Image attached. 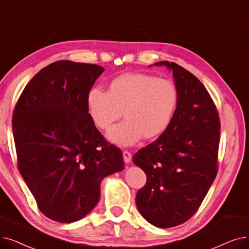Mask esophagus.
Listing matches in <instances>:
<instances>
[{
  "label": "esophagus",
  "mask_w": 249,
  "mask_h": 249,
  "mask_svg": "<svg viewBox=\"0 0 249 249\" xmlns=\"http://www.w3.org/2000/svg\"><path fill=\"white\" fill-rule=\"evenodd\" d=\"M131 158H132V155L129 153V151L125 150L123 151V159H124V161L125 164H129L131 161Z\"/></svg>",
  "instance_id": "34e87169"
}]
</instances>
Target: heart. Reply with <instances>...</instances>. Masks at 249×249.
<instances>
[{
	"label": "heart",
	"instance_id": "1",
	"mask_svg": "<svg viewBox=\"0 0 249 249\" xmlns=\"http://www.w3.org/2000/svg\"><path fill=\"white\" fill-rule=\"evenodd\" d=\"M178 90L168 79L142 73H127L114 78L107 92L92 88L86 95V109L92 123L107 130L122 116L107 138L119 146H131L140 138L151 140L163 134L175 115Z\"/></svg>",
	"mask_w": 249,
	"mask_h": 249
}]
</instances>
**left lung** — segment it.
Wrapping results in <instances>:
<instances>
[{"label": "left lung", "mask_w": 249, "mask_h": 249, "mask_svg": "<svg viewBox=\"0 0 249 249\" xmlns=\"http://www.w3.org/2000/svg\"><path fill=\"white\" fill-rule=\"evenodd\" d=\"M155 65L173 72L178 106L167 130L133 156L147 179L135 201L148 223L171 228L196 213L217 176L221 125L210 93L192 73L173 62Z\"/></svg>", "instance_id": "left-lung-1"}]
</instances>
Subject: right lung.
<instances>
[{
    "label": "right lung",
    "mask_w": 249,
    "mask_h": 249,
    "mask_svg": "<svg viewBox=\"0 0 249 249\" xmlns=\"http://www.w3.org/2000/svg\"><path fill=\"white\" fill-rule=\"evenodd\" d=\"M105 69L58 61L25 86L12 126L18 169L39 211L76 222L101 196V183L124 169L123 154L104 138L86 109V95Z\"/></svg>",
    "instance_id": "add662e5"
}]
</instances>
